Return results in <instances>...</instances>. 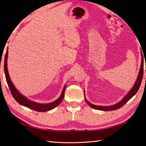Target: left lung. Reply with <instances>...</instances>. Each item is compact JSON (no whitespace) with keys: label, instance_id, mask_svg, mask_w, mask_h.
<instances>
[{"label":"left lung","instance_id":"obj_1","mask_svg":"<svg viewBox=\"0 0 146 146\" xmlns=\"http://www.w3.org/2000/svg\"><path fill=\"white\" fill-rule=\"evenodd\" d=\"M146 68V67H145ZM144 72V59H142V64L141 66H140V72L139 74H138V78L136 80V82L134 86H133V88L130 90L129 93H127V95L123 98V99L117 103V104H115L113 106H95L93 105L92 104H91L88 102V101L86 100V102H87L88 104L93 109H95V110H102V111H113V110H117L118 109H119L120 108H122V106L126 104L128 101H129L131 98L133 96H134L136 93H137V91H138L140 88V86L141 85V82H142V80L143 78V73ZM85 97V96H84Z\"/></svg>","mask_w":146,"mask_h":146}]
</instances>
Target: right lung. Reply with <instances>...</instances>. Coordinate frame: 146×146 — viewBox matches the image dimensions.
<instances>
[{
    "instance_id": "1",
    "label": "right lung",
    "mask_w": 146,
    "mask_h": 146,
    "mask_svg": "<svg viewBox=\"0 0 146 146\" xmlns=\"http://www.w3.org/2000/svg\"><path fill=\"white\" fill-rule=\"evenodd\" d=\"M8 49H7L6 55H5L4 58V72H5V76H6V82L8 83V87L9 88V90L11 91V93L13 98L15 99L17 102L22 106H26V107L28 108L31 110H33L39 112H46L49 111L52 109L55 108L56 106H57L60 104V102L62 101L64 97V93H65L66 90V86H64V88L62 90V93L60 97H59L57 100H55V102H53L51 103L46 104H38L36 102H34L33 101H31L24 97L23 95H21L18 91L16 90V88H15L14 85L11 81L10 77H9L8 68H7V58H8Z\"/></svg>"
}]
</instances>
